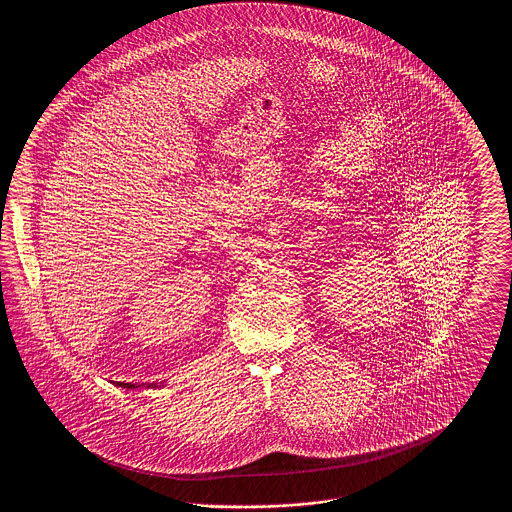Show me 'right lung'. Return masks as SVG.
<instances>
[{
  "label": "right lung",
  "instance_id": "add662e5",
  "mask_svg": "<svg viewBox=\"0 0 512 512\" xmlns=\"http://www.w3.org/2000/svg\"><path fill=\"white\" fill-rule=\"evenodd\" d=\"M121 386H124V388H126V386H128V388H134V386H132V384H122V382H121Z\"/></svg>",
  "mask_w": 512,
  "mask_h": 512
}]
</instances>
